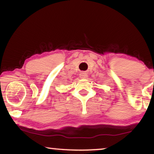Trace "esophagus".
<instances>
[{"label":"esophagus","mask_w":154,"mask_h":154,"mask_svg":"<svg viewBox=\"0 0 154 154\" xmlns=\"http://www.w3.org/2000/svg\"><path fill=\"white\" fill-rule=\"evenodd\" d=\"M79 77H80V78H82V79H86V78L88 77V74L85 72H82L80 73Z\"/></svg>","instance_id":"obj_1"}]
</instances>
